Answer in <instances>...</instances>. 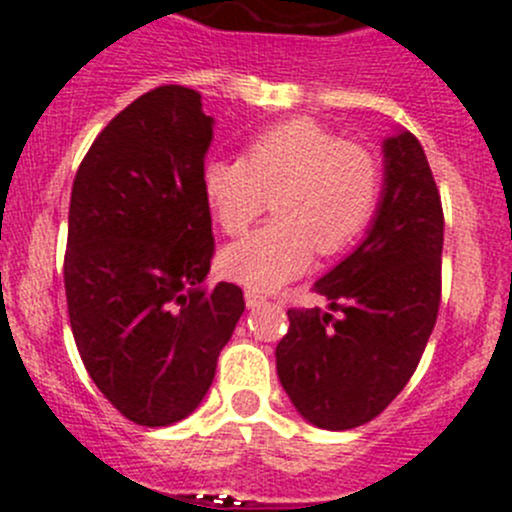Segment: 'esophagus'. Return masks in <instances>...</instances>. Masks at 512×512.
I'll use <instances>...</instances> for the list:
<instances>
[{
	"label": "esophagus",
	"mask_w": 512,
	"mask_h": 512,
	"mask_svg": "<svg viewBox=\"0 0 512 512\" xmlns=\"http://www.w3.org/2000/svg\"><path fill=\"white\" fill-rule=\"evenodd\" d=\"M266 304V296L259 294V291H246V306L248 309H259V306Z\"/></svg>",
	"instance_id": "34e87169"
}]
</instances>
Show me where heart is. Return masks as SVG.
Instances as JSON below:
<instances>
[{
	"mask_svg": "<svg viewBox=\"0 0 512 512\" xmlns=\"http://www.w3.org/2000/svg\"><path fill=\"white\" fill-rule=\"evenodd\" d=\"M203 193L228 236H241L276 196V221L223 251L226 276L276 291L311 266L314 251L352 246L377 211L382 168L364 145L311 118L286 120L251 140L243 158L211 160Z\"/></svg>",
	"mask_w": 512,
	"mask_h": 512,
	"instance_id": "b5f03b06",
	"label": "heart"
}]
</instances>
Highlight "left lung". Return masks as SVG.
<instances>
[{"mask_svg":"<svg viewBox=\"0 0 512 512\" xmlns=\"http://www.w3.org/2000/svg\"><path fill=\"white\" fill-rule=\"evenodd\" d=\"M442 233L427 155L402 130L384 140V191L367 238L314 284L329 311H286L276 372L311 425H367L410 382L440 309Z\"/></svg>","mask_w":512,"mask_h":512,"instance_id":"obj_1","label":"left lung"}]
</instances>
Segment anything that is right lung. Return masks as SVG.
I'll list each match as a JSON object with an SVG mask.
<instances>
[{
  "instance_id": "obj_1",
  "label": "right lung",
  "mask_w": 512,
  "mask_h": 512,
  "mask_svg": "<svg viewBox=\"0 0 512 512\" xmlns=\"http://www.w3.org/2000/svg\"><path fill=\"white\" fill-rule=\"evenodd\" d=\"M201 107L191 87L145 92L97 135L72 183L65 294L77 352L143 427L201 405L246 309L236 284L201 286L216 248L203 193L213 118Z\"/></svg>"
}]
</instances>
